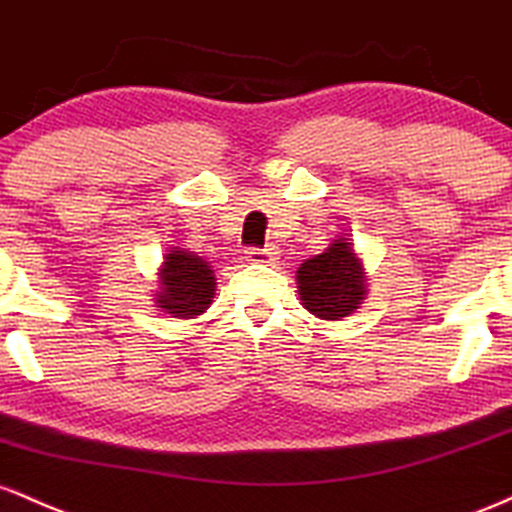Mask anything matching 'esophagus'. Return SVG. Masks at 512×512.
I'll use <instances>...</instances> for the list:
<instances>
[{"label":"esophagus","mask_w":512,"mask_h":512,"mask_svg":"<svg viewBox=\"0 0 512 512\" xmlns=\"http://www.w3.org/2000/svg\"><path fill=\"white\" fill-rule=\"evenodd\" d=\"M246 258L251 263H271L275 258V249H249L246 251Z\"/></svg>","instance_id":"obj_1"}]
</instances>
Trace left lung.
I'll list each match as a JSON object with an SVG mask.
<instances>
[{
	"label": "left lung",
	"instance_id": "1",
	"mask_svg": "<svg viewBox=\"0 0 512 512\" xmlns=\"http://www.w3.org/2000/svg\"><path fill=\"white\" fill-rule=\"evenodd\" d=\"M367 275L348 239H333L324 254L297 268V287L304 309L319 319L338 321L365 300Z\"/></svg>",
	"mask_w": 512,
	"mask_h": 512
}]
</instances>
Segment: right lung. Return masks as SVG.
Wrapping results in <instances>:
<instances>
[{
    "label": "right lung",
    "instance_id": "1",
    "mask_svg": "<svg viewBox=\"0 0 512 512\" xmlns=\"http://www.w3.org/2000/svg\"><path fill=\"white\" fill-rule=\"evenodd\" d=\"M159 280H162V292H157V307L176 319L198 317L215 297V275L208 261L179 246L164 256Z\"/></svg>",
    "mask_w": 512,
    "mask_h": 512
}]
</instances>
